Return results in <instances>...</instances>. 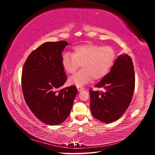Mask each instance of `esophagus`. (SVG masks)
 <instances>
[{
	"label": "esophagus",
	"instance_id": "obj_1",
	"mask_svg": "<svg viewBox=\"0 0 155 155\" xmlns=\"http://www.w3.org/2000/svg\"><path fill=\"white\" fill-rule=\"evenodd\" d=\"M77 88H78V91L79 92H80L83 90H84V88L83 87H77Z\"/></svg>",
	"mask_w": 155,
	"mask_h": 155
}]
</instances>
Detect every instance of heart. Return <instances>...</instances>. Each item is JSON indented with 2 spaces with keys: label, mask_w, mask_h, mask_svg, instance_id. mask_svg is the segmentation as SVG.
Returning <instances> with one entry per match:
<instances>
[{
  "label": "heart",
  "mask_w": 155,
  "mask_h": 155,
  "mask_svg": "<svg viewBox=\"0 0 155 155\" xmlns=\"http://www.w3.org/2000/svg\"><path fill=\"white\" fill-rule=\"evenodd\" d=\"M115 59V51L110 46L88 43L74 47L72 54L64 53L62 66L67 73L74 74L81 64L82 70L68 79L70 85L80 87L91 82L93 78L99 80L105 76Z\"/></svg>",
  "instance_id": "1"
}]
</instances>
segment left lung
Segmentation results:
<instances>
[{"mask_svg": "<svg viewBox=\"0 0 155 155\" xmlns=\"http://www.w3.org/2000/svg\"><path fill=\"white\" fill-rule=\"evenodd\" d=\"M135 76L132 59L127 54L118 56L110 72L95 85L105 92L90 90L91 113L97 120L109 124L119 119L132 100Z\"/></svg>", "mask_w": 155, "mask_h": 155, "instance_id": "left-lung-1", "label": "left lung"}]
</instances>
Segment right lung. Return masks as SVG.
<instances>
[{
    "label": "right lung",
    "instance_id": "1",
    "mask_svg": "<svg viewBox=\"0 0 155 155\" xmlns=\"http://www.w3.org/2000/svg\"><path fill=\"white\" fill-rule=\"evenodd\" d=\"M66 41L46 42L28 56L22 74L25 101L42 122L58 125L71 111L78 90L76 86L61 88L67 80L62 66Z\"/></svg>",
    "mask_w": 155,
    "mask_h": 155
}]
</instances>
